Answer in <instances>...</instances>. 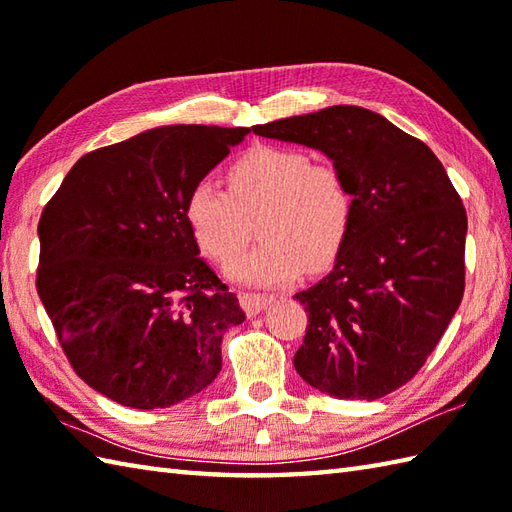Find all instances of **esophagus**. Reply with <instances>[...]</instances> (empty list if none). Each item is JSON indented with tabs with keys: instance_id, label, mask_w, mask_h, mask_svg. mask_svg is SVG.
I'll return each instance as SVG.
<instances>
[{
	"instance_id": "obj_1",
	"label": "esophagus",
	"mask_w": 512,
	"mask_h": 512,
	"mask_svg": "<svg viewBox=\"0 0 512 512\" xmlns=\"http://www.w3.org/2000/svg\"><path fill=\"white\" fill-rule=\"evenodd\" d=\"M237 297H239V306H242L250 317H253V314H259L275 301L273 295H257V292H239Z\"/></svg>"
}]
</instances>
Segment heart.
<instances>
[{
    "label": "heart",
    "instance_id": "b5f03b06",
    "mask_svg": "<svg viewBox=\"0 0 512 512\" xmlns=\"http://www.w3.org/2000/svg\"><path fill=\"white\" fill-rule=\"evenodd\" d=\"M226 191L195 182L184 220L195 244L213 262H226L248 242L257 217V246L226 266L250 286H279L303 270L321 273L343 250L354 217V195L343 173L312 162L301 149L257 145L226 169Z\"/></svg>",
    "mask_w": 512,
    "mask_h": 512
}]
</instances>
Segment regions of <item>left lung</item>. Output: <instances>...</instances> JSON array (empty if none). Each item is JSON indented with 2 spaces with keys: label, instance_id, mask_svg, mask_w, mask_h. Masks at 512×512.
Wrapping results in <instances>:
<instances>
[{
  "label": "left lung",
  "instance_id": "1",
  "mask_svg": "<svg viewBox=\"0 0 512 512\" xmlns=\"http://www.w3.org/2000/svg\"><path fill=\"white\" fill-rule=\"evenodd\" d=\"M253 132L332 160L354 195L334 268L297 292L308 328L297 374L345 400L405 385L436 350L464 295L466 211L436 154L356 105L290 116Z\"/></svg>",
  "mask_w": 512,
  "mask_h": 512
}]
</instances>
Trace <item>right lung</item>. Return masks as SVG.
<instances>
[{"instance_id":"obj_1","label":"right lung","mask_w":512,"mask_h":512,"mask_svg":"<svg viewBox=\"0 0 512 512\" xmlns=\"http://www.w3.org/2000/svg\"><path fill=\"white\" fill-rule=\"evenodd\" d=\"M248 132L167 125L90 151L41 213L43 308L74 372L118 405H178L220 374L246 314L198 257L184 200Z\"/></svg>"}]
</instances>
